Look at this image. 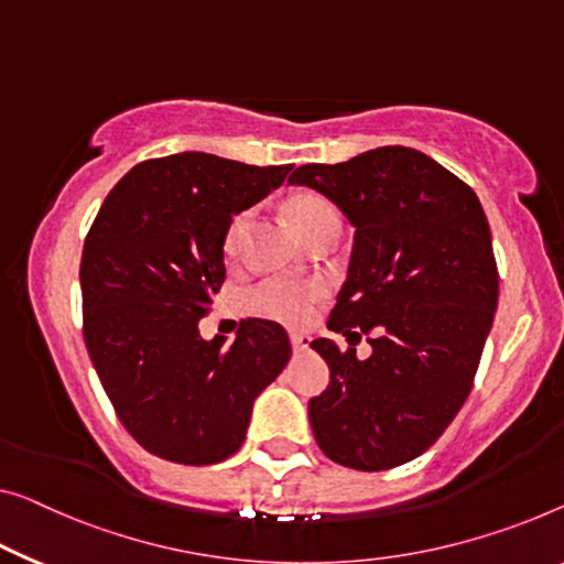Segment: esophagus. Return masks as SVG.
Instances as JSON below:
<instances>
[{
    "label": "esophagus",
    "instance_id": "1",
    "mask_svg": "<svg viewBox=\"0 0 564 564\" xmlns=\"http://www.w3.org/2000/svg\"><path fill=\"white\" fill-rule=\"evenodd\" d=\"M291 344H293V351H306L311 344V336L304 332H296V334H291Z\"/></svg>",
    "mask_w": 564,
    "mask_h": 564
}]
</instances>
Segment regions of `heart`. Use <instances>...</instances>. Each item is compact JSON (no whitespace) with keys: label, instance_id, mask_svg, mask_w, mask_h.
Wrapping results in <instances>:
<instances>
[{"label":"heart","instance_id":"heart-1","mask_svg":"<svg viewBox=\"0 0 564 564\" xmlns=\"http://www.w3.org/2000/svg\"><path fill=\"white\" fill-rule=\"evenodd\" d=\"M289 217L299 232L308 238L326 223L339 220L336 209L318 195H296L289 199ZM250 213H238L225 230V253L232 256L246 238ZM326 296L322 281H293V279H265L248 291L246 304L256 316L273 318L289 326H304L314 316L316 304Z\"/></svg>","mask_w":564,"mask_h":564}]
</instances>
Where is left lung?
Instances as JSON below:
<instances>
[{"mask_svg":"<svg viewBox=\"0 0 564 564\" xmlns=\"http://www.w3.org/2000/svg\"><path fill=\"white\" fill-rule=\"evenodd\" d=\"M291 184L322 192L355 225L349 275L314 339L329 388L308 400L334 464L388 470L417 458L464 408L499 301L491 230L476 192L423 151L380 147L304 164ZM369 335L373 357L356 359Z\"/></svg>","mask_w":564,"mask_h":564,"instance_id":"left-lung-1","label":"left lung"}]
</instances>
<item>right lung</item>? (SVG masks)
I'll return each instance as SVG.
<instances>
[{
	"mask_svg": "<svg viewBox=\"0 0 564 564\" xmlns=\"http://www.w3.org/2000/svg\"><path fill=\"white\" fill-rule=\"evenodd\" d=\"M291 164L202 151L149 159L108 192L80 258L83 339L116 415L141 448L184 466L230 458L253 400L291 359L281 324L242 318L205 341L199 318L225 281L232 215L281 187Z\"/></svg>",
	"mask_w": 564,
	"mask_h": 564,
	"instance_id": "obj_1",
	"label": "right lung"
}]
</instances>
